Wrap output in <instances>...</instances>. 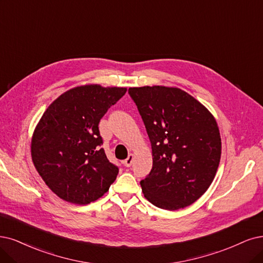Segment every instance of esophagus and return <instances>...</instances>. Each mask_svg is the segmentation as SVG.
Listing matches in <instances>:
<instances>
[{
  "label": "esophagus",
  "instance_id": "34e87169",
  "mask_svg": "<svg viewBox=\"0 0 263 263\" xmlns=\"http://www.w3.org/2000/svg\"><path fill=\"white\" fill-rule=\"evenodd\" d=\"M133 159H134V155L130 154L129 156H128V158L123 160V164H124L125 167H131V164L133 162Z\"/></svg>",
  "mask_w": 263,
  "mask_h": 263
}]
</instances>
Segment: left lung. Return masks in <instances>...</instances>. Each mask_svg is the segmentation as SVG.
Instances as JSON below:
<instances>
[{
  "label": "left lung",
  "mask_w": 263,
  "mask_h": 263,
  "mask_svg": "<svg viewBox=\"0 0 263 263\" xmlns=\"http://www.w3.org/2000/svg\"><path fill=\"white\" fill-rule=\"evenodd\" d=\"M152 143L153 168L141 181L145 198L164 210L195 202L209 189L221 158L212 114L179 87H130Z\"/></svg>",
  "instance_id": "8db88e82"
}]
</instances>
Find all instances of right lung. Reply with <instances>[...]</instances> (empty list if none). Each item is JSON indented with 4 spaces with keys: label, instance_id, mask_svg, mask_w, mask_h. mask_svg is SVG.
<instances>
[{
    "label": "right lung",
    "instance_id": "add662e5",
    "mask_svg": "<svg viewBox=\"0 0 263 263\" xmlns=\"http://www.w3.org/2000/svg\"><path fill=\"white\" fill-rule=\"evenodd\" d=\"M126 87L86 84L63 93L47 107L31 140L34 167L56 195L87 205L115 182L118 167L101 148L99 123Z\"/></svg>",
    "mask_w": 263,
    "mask_h": 263
}]
</instances>
